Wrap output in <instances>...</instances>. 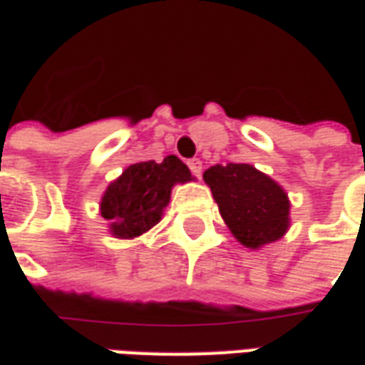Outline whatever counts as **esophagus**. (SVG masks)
Instances as JSON below:
<instances>
[{
    "instance_id": "esophagus-1",
    "label": "esophagus",
    "mask_w": 365,
    "mask_h": 365,
    "mask_svg": "<svg viewBox=\"0 0 365 365\" xmlns=\"http://www.w3.org/2000/svg\"><path fill=\"white\" fill-rule=\"evenodd\" d=\"M188 169H190V173L195 177H200V173H202V161L200 159H190L188 161Z\"/></svg>"
}]
</instances>
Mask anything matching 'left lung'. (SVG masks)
<instances>
[{
	"label": "left lung",
	"instance_id": "left-lung-1",
	"mask_svg": "<svg viewBox=\"0 0 365 365\" xmlns=\"http://www.w3.org/2000/svg\"><path fill=\"white\" fill-rule=\"evenodd\" d=\"M220 214L240 244L257 250L289 230V198L277 182L252 165L228 163L204 170Z\"/></svg>",
	"mask_w": 365,
	"mask_h": 365
}]
</instances>
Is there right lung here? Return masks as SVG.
<instances>
[{"mask_svg": "<svg viewBox=\"0 0 365 365\" xmlns=\"http://www.w3.org/2000/svg\"><path fill=\"white\" fill-rule=\"evenodd\" d=\"M190 178L188 167L175 155L165 157L163 163L129 165L106 188L100 202V214L110 222L112 236L131 240L153 228L169 204L173 187Z\"/></svg>", "mask_w": 365, "mask_h": 365, "instance_id": "right-lung-1", "label": "right lung"}]
</instances>
